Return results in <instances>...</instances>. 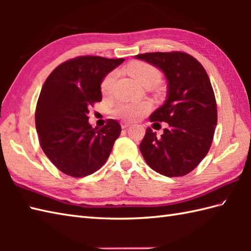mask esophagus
<instances>
[{"instance_id":"34e87169","label":"esophagus","mask_w":251,"mask_h":251,"mask_svg":"<svg viewBox=\"0 0 251 251\" xmlns=\"http://www.w3.org/2000/svg\"><path fill=\"white\" fill-rule=\"evenodd\" d=\"M131 125V123H128V122H122L121 123V126H122V128H127V127H129Z\"/></svg>"}]
</instances>
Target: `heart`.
<instances>
[{"mask_svg":"<svg viewBox=\"0 0 251 251\" xmlns=\"http://www.w3.org/2000/svg\"><path fill=\"white\" fill-rule=\"evenodd\" d=\"M126 70L127 73H128L140 86H142V85L146 84L147 82L158 83L159 78H161L157 69L146 62H131L127 66ZM116 75V71H111L104 76V78L102 79V83H101V92H102V94H110ZM151 108L152 104L150 102H148V101H142V102H120L114 106V109L112 112H113V114L116 117H120L122 120L135 121L137 119H139L142 115L148 113V112L151 110Z\"/></svg>","mask_w":251,"mask_h":251,"instance_id":"1","label":"heart"}]
</instances>
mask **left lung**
<instances>
[{"instance_id": "left-lung-1", "label": "left lung", "mask_w": 251, "mask_h": 251, "mask_svg": "<svg viewBox=\"0 0 251 251\" xmlns=\"http://www.w3.org/2000/svg\"><path fill=\"white\" fill-rule=\"evenodd\" d=\"M135 58L156 67L167 79V98L150 121L166 122L170 127L161 137L147 128L141 154L156 173L181 177L201 162L214 139L218 117L210 79L201 63L185 52H147Z\"/></svg>"}]
</instances>
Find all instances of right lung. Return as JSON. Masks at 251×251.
I'll list each match as a JSON object with an SVG mask.
<instances>
[{
	"label": "right lung",
	"instance_id": "add662e5",
	"mask_svg": "<svg viewBox=\"0 0 251 251\" xmlns=\"http://www.w3.org/2000/svg\"><path fill=\"white\" fill-rule=\"evenodd\" d=\"M123 61L77 57L61 63L46 78L37 100L35 126L42 150L63 174L85 177L108 159L121 125L109 120L101 129L93 128L88 108L101 101L100 84Z\"/></svg>",
	"mask_w": 251,
	"mask_h": 251
}]
</instances>
